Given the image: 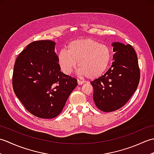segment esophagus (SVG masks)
<instances>
[{
	"mask_svg": "<svg viewBox=\"0 0 154 154\" xmlns=\"http://www.w3.org/2000/svg\"><path fill=\"white\" fill-rule=\"evenodd\" d=\"M77 83L79 85H82L83 83H85V81H81V80H77Z\"/></svg>",
	"mask_w": 154,
	"mask_h": 154,
	"instance_id": "1",
	"label": "esophagus"
}]
</instances>
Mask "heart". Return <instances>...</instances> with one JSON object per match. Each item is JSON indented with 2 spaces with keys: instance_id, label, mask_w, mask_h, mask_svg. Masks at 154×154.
I'll return each mask as SVG.
<instances>
[{
  "instance_id": "1",
  "label": "heart",
  "mask_w": 154,
  "mask_h": 154,
  "mask_svg": "<svg viewBox=\"0 0 154 154\" xmlns=\"http://www.w3.org/2000/svg\"><path fill=\"white\" fill-rule=\"evenodd\" d=\"M111 58L109 48L92 39H78L71 42L67 50L58 54V63L61 71L69 75L77 67L79 73L89 79L102 75L109 67Z\"/></svg>"
}]
</instances>
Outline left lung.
<instances>
[{"mask_svg":"<svg viewBox=\"0 0 154 154\" xmlns=\"http://www.w3.org/2000/svg\"><path fill=\"white\" fill-rule=\"evenodd\" d=\"M113 62L102 76L91 81L95 105L103 112H112L123 106L139 84L140 73L138 57L131 45L112 44Z\"/></svg>","mask_w":154,"mask_h":154,"instance_id":"1","label":"left lung"}]
</instances>
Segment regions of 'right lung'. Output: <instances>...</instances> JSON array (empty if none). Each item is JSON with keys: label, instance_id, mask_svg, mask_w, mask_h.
I'll list each match as a JSON object with an SVG mask.
<instances>
[{"label": "right lung", "instance_id": "1", "mask_svg": "<svg viewBox=\"0 0 154 154\" xmlns=\"http://www.w3.org/2000/svg\"><path fill=\"white\" fill-rule=\"evenodd\" d=\"M55 43L35 41L16 58L12 75L14 93L25 109L40 119H53L63 110L76 79L61 71Z\"/></svg>", "mask_w": 154, "mask_h": 154}]
</instances>
